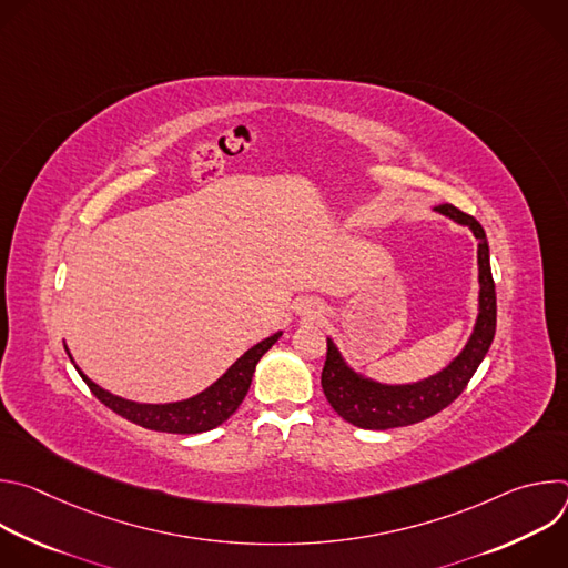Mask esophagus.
<instances>
[{"label": "esophagus", "instance_id": "obj_1", "mask_svg": "<svg viewBox=\"0 0 568 568\" xmlns=\"http://www.w3.org/2000/svg\"><path fill=\"white\" fill-rule=\"evenodd\" d=\"M301 312L307 314V316H318V314H321V305L314 303V301H305V303L301 305Z\"/></svg>", "mask_w": 568, "mask_h": 568}]
</instances>
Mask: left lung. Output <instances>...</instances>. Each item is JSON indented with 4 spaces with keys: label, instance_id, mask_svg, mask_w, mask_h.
I'll return each instance as SVG.
<instances>
[{
    "label": "left lung",
    "instance_id": "1",
    "mask_svg": "<svg viewBox=\"0 0 568 568\" xmlns=\"http://www.w3.org/2000/svg\"><path fill=\"white\" fill-rule=\"evenodd\" d=\"M438 213L452 217L458 224L471 229L478 240V318L474 333L463 353L440 373L404 386H386L357 375L342 359L335 344L328 339L326 364L321 373V386L331 407L351 425L359 429H393L423 423L445 407L465 390L467 382L476 373L485 353L490 351L497 331V294L490 270L488 237L476 217L463 213L454 204L436 206Z\"/></svg>",
    "mask_w": 568,
    "mask_h": 568
}]
</instances>
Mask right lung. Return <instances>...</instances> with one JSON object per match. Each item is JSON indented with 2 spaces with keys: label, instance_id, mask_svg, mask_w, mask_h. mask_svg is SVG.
<instances>
[{
  "label": "right lung",
  "instance_id": "right-lung-1",
  "mask_svg": "<svg viewBox=\"0 0 568 568\" xmlns=\"http://www.w3.org/2000/svg\"><path fill=\"white\" fill-rule=\"evenodd\" d=\"M281 333L263 339L254 348H250L242 355L215 384H211L206 390L197 393L195 397L171 402V404H139L123 399L119 395L108 393L99 384H94L83 371L75 368L80 377L85 379L90 390L105 404L108 409L119 414L121 418L152 429V432H166V434H202L209 429L220 427L229 416L235 414V409L245 399L256 364L261 357L278 342ZM71 359V355H69ZM73 362V359H71Z\"/></svg>",
  "mask_w": 568,
  "mask_h": 568
}]
</instances>
